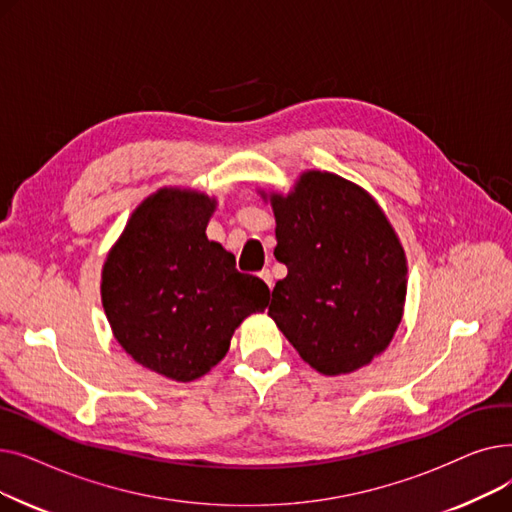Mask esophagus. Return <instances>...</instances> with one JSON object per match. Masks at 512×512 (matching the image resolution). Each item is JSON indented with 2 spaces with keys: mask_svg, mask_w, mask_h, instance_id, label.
<instances>
[{
  "mask_svg": "<svg viewBox=\"0 0 512 512\" xmlns=\"http://www.w3.org/2000/svg\"><path fill=\"white\" fill-rule=\"evenodd\" d=\"M257 276L267 284V288L274 286V278H272V272H270V270H261Z\"/></svg>",
  "mask_w": 512,
  "mask_h": 512,
  "instance_id": "esophagus-1",
  "label": "esophagus"
}]
</instances>
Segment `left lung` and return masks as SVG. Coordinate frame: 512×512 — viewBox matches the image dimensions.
I'll return each mask as SVG.
<instances>
[{"instance_id":"8db88e82","label":"left lung","mask_w":512,"mask_h":512,"mask_svg":"<svg viewBox=\"0 0 512 512\" xmlns=\"http://www.w3.org/2000/svg\"><path fill=\"white\" fill-rule=\"evenodd\" d=\"M259 195L274 209V255L288 267L267 315L319 373L369 365L407 301V255L384 209L363 186L321 170L301 172L288 193Z\"/></svg>"}]
</instances>
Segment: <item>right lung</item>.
I'll return each mask as SVG.
<instances>
[{
	"label": "right lung",
	"mask_w": 512,
	"mask_h": 512,
	"mask_svg": "<svg viewBox=\"0 0 512 512\" xmlns=\"http://www.w3.org/2000/svg\"><path fill=\"white\" fill-rule=\"evenodd\" d=\"M218 199L164 186L132 211L101 270V303L116 342L174 382L218 365L234 330L270 301L259 278L207 238Z\"/></svg>",
	"instance_id": "1"
}]
</instances>
